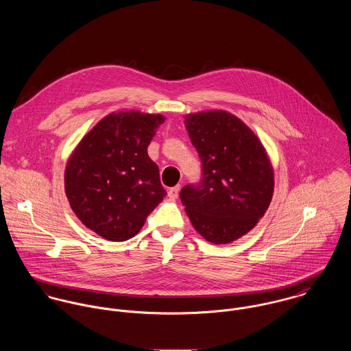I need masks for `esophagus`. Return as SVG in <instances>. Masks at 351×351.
<instances>
[{
  "label": "esophagus",
  "instance_id": "obj_1",
  "mask_svg": "<svg viewBox=\"0 0 351 351\" xmlns=\"http://www.w3.org/2000/svg\"><path fill=\"white\" fill-rule=\"evenodd\" d=\"M179 191H180V186H175V187L169 189V190H168V196H169V199H172V200L178 199V196H179Z\"/></svg>",
  "mask_w": 351,
  "mask_h": 351
}]
</instances>
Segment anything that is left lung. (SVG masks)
<instances>
[{
	"instance_id": "obj_1",
	"label": "left lung",
	"mask_w": 351,
	"mask_h": 351,
	"mask_svg": "<svg viewBox=\"0 0 351 351\" xmlns=\"http://www.w3.org/2000/svg\"><path fill=\"white\" fill-rule=\"evenodd\" d=\"M184 125L202 160L203 179L182 189V203L206 241L230 243L267 213L274 190L272 162L254 132L226 110L187 114Z\"/></svg>"
}]
</instances>
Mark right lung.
Wrapping results in <instances>:
<instances>
[{"instance_id": "1", "label": "right lung", "mask_w": 351, "mask_h": 351, "mask_svg": "<svg viewBox=\"0 0 351 351\" xmlns=\"http://www.w3.org/2000/svg\"><path fill=\"white\" fill-rule=\"evenodd\" d=\"M165 121L138 110L113 112L87 132L67 160L64 190L79 221L109 241L141 230L167 191L148 145Z\"/></svg>"}]
</instances>
